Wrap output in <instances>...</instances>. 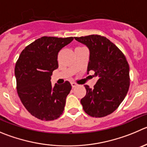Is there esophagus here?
<instances>
[{
	"instance_id": "1",
	"label": "esophagus",
	"mask_w": 147,
	"mask_h": 147,
	"mask_svg": "<svg viewBox=\"0 0 147 147\" xmlns=\"http://www.w3.org/2000/svg\"><path fill=\"white\" fill-rule=\"evenodd\" d=\"M71 86L73 88H75L76 86H77V84L75 83V82H71Z\"/></svg>"
}]
</instances>
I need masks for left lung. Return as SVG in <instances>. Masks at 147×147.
I'll list each match as a JSON object with an SVG mask.
<instances>
[{"mask_svg":"<svg viewBox=\"0 0 147 147\" xmlns=\"http://www.w3.org/2000/svg\"><path fill=\"white\" fill-rule=\"evenodd\" d=\"M89 50L87 74L98 76L93 89L85 85L86 94L81 100L85 113L102 118L118 107L129 89V65L125 55L108 39L97 34L74 37Z\"/></svg>","mask_w":147,"mask_h":147,"instance_id":"8db88e82","label":"left lung"}]
</instances>
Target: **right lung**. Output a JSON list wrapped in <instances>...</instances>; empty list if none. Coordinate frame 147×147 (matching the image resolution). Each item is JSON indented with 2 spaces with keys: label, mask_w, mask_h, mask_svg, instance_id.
<instances>
[{
  "label": "right lung",
  "mask_w": 147,
  "mask_h": 147,
  "mask_svg": "<svg viewBox=\"0 0 147 147\" xmlns=\"http://www.w3.org/2000/svg\"><path fill=\"white\" fill-rule=\"evenodd\" d=\"M74 37H42L26 46L15 66L16 89L25 108L42 121H53L62 115L71 89L66 81L52 86L53 71L58 68V54Z\"/></svg>",
  "instance_id": "obj_1"
}]
</instances>
